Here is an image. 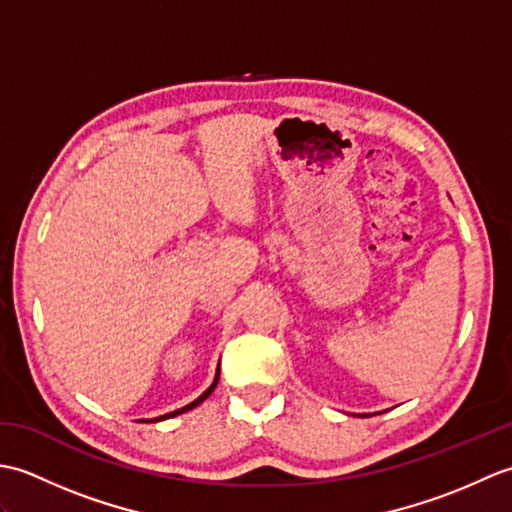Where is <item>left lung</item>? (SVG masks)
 Masks as SVG:
<instances>
[{"label": "left lung", "mask_w": 512, "mask_h": 512, "mask_svg": "<svg viewBox=\"0 0 512 512\" xmlns=\"http://www.w3.org/2000/svg\"><path fill=\"white\" fill-rule=\"evenodd\" d=\"M369 416V413H363V418H367Z\"/></svg>", "instance_id": "1"}]
</instances>
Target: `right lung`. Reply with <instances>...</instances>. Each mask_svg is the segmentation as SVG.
Listing matches in <instances>:
<instances>
[{
  "label": "right lung",
  "instance_id": "right-lung-1",
  "mask_svg": "<svg viewBox=\"0 0 512 512\" xmlns=\"http://www.w3.org/2000/svg\"><path fill=\"white\" fill-rule=\"evenodd\" d=\"M217 380H220V367H217V374H215V378H213V383H211V387L204 391L202 396H198L195 398L193 402H189L187 407H182V409H176V411H171V413H165V416H158V418H151V420H143V422H160V420H167V418H176V416H180V413H187V411H191L193 407H198V405H202V402L209 398L211 394H213V389L217 387Z\"/></svg>",
  "mask_w": 512,
  "mask_h": 512
}]
</instances>
